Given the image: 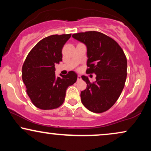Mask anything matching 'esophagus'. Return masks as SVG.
Wrapping results in <instances>:
<instances>
[{
  "instance_id": "obj_1",
  "label": "esophagus",
  "mask_w": 151,
  "mask_h": 151,
  "mask_svg": "<svg viewBox=\"0 0 151 151\" xmlns=\"http://www.w3.org/2000/svg\"><path fill=\"white\" fill-rule=\"evenodd\" d=\"M80 79H81V77L80 75H78L77 76V80H80Z\"/></svg>"
}]
</instances>
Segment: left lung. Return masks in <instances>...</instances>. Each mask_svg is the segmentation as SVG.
Instances as JSON below:
<instances>
[{
  "label": "left lung",
  "instance_id": "8db88e82",
  "mask_svg": "<svg viewBox=\"0 0 151 151\" xmlns=\"http://www.w3.org/2000/svg\"><path fill=\"white\" fill-rule=\"evenodd\" d=\"M74 39L85 44L87 48L86 73L96 75V80L86 83L81 92V101L88 110L102 113L109 110L120 96L127 76V60L122 48L114 40L96 31L72 35Z\"/></svg>",
  "mask_w": 151,
  "mask_h": 151
}]
</instances>
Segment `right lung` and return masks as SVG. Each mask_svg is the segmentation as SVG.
<instances>
[{
    "mask_svg": "<svg viewBox=\"0 0 151 151\" xmlns=\"http://www.w3.org/2000/svg\"><path fill=\"white\" fill-rule=\"evenodd\" d=\"M71 34L53 35L43 38L30 50L22 68V78L27 95L37 108H58L65 101L66 90L76 82L77 74L55 76V64L62 60V50Z\"/></svg>",
    "mask_w": 151,
    "mask_h": 151,
    "instance_id": "right-lung-1",
    "label": "right lung"
}]
</instances>
